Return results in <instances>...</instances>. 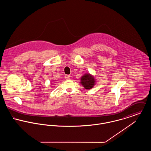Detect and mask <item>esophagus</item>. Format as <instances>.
<instances>
[{
    "mask_svg": "<svg viewBox=\"0 0 151 151\" xmlns=\"http://www.w3.org/2000/svg\"><path fill=\"white\" fill-rule=\"evenodd\" d=\"M65 78L66 80H69L70 78V76L69 75H65Z\"/></svg>",
    "mask_w": 151,
    "mask_h": 151,
    "instance_id": "esophagus-1",
    "label": "esophagus"
}]
</instances>
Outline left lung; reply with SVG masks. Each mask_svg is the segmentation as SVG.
<instances>
[{
  "mask_svg": "<svg viewBox=\"0 0 151 151\" xmlns=\"http://www.w3.org/2000/svg\"><path fill=\"white\" fill-rule=\"evenodd\" d=\"M81 83L82 86L86 89H91L95 85V79L89 74H86L81 78Z\"/></svg>",
  "mask_w": 151,
  "mask_h": 151,
  "instance_id": "8db88e82",
  "label": "left lung"
}]
</instances>
